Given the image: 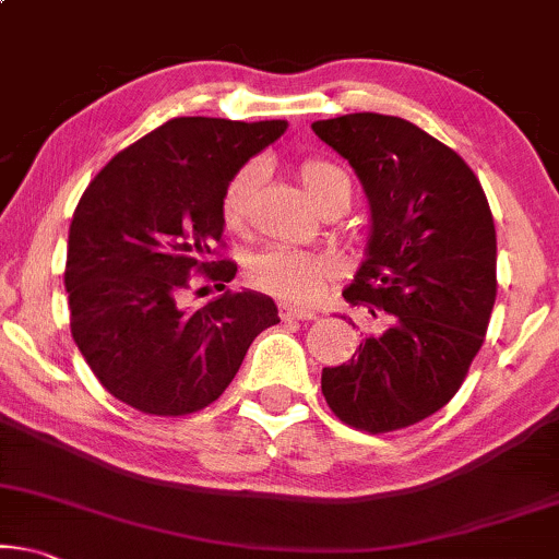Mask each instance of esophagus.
Wrapping results in <instances>:
<instances>
[{
    "label": "esophagus",
    "mask_w": 559,
    "mask_h": 559,
    "mask_svg": "<svg viewBox=\"0 0 559 559\" xmlns=\"http://www.w3.org/2000/svg\"><path fill=\"white\" fill-rule=\"evenodd\" d=\"M281 319H284V322H292V319H296V322H311V319H317V314H314V311H309V309L281 307Z\"/></svg>",
    "instance_id": "obj_1"
}]
</instances>
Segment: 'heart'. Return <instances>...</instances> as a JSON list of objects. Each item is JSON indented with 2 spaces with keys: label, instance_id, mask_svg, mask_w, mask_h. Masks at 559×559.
Returning a JSON list of instances; mask_svg holds the SVG:
<instances>
[{
  "label": "heart",
  "instance_id": "b5f03b06",
  "mask_svg": "<svg viewBox=\"0 0 559 559\" xmlns=\"http://www.w3.org/2000/svg\"><path fill=\"white\" fill-rule=\"evenodd\" d=\"M299 176L309 199L317 210L324 204L340 202L349 204V178L337 163L324 158L301 160ZM260 178H263V163L248 160L229 176L222 191V219L229 229H242L248 225L252 193H255ZM337 273V263L319 252L275 245L252 258L248 267L250 284L260 292L275 296L288 304H311L324 294V288Z\"/></svg>",
  "mask_w": 559,
  "mask_h": 559
}]
</instances>
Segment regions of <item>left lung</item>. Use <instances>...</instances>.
I'll return each instance as SVG.
<instances>
[{"mask_svg": "<svg viewBox=\"0 0 559 559\" xmlns=\"http://www.w3.org/2000/svg\"><path fill=\"white\" fill-rule=\"evenodd\" d=\"M311 130L349 160L370 202L368 258L342 296L381 330L322 370L326 406L383 435L427 419L463 385L496 304V227L471 166L401 117L355 111Z\"/></svg>", "mask_w": 559, "mask_h": 559, "instance_id": "obj_1", "label": "left lung"}]
</instances>
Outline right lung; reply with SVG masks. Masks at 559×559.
Segmentation results:
<instances>
[{"label":"right lung","instance_id":"add662e5","mask_svg":"<svg viewBox=\"0 0 559 559\" xmlns=\"http://www.w3.org/2000/svg\"><path fill=\"white\" fill-rule=\"evenodd\" d=\"M286 119L176 117L119 151L81 193L63 284L71 334L111 396L151 416L214 404L252 340L278 324L258 292L178 307L191 275L225 288L222 191L242 163L284 135Z\"/></svg>","mask_w":559,"mask_h":559}]
</instances>
